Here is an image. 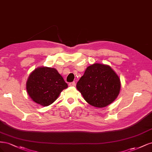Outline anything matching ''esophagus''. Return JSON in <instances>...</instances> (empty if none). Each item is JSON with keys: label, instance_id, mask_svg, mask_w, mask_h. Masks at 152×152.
<instances>
[{"label": "esophagus", "instance_id": "34e87169", "mask_svg": "<svg viewBox=\"0 0 152 152\" xmlns=\"http://www.w3.org/2000/svg\"><path fill=\"white\" fill-rule=\"evenodd\" d=\"M69 86H75V82H72L69 83Z\"/></svg>", "mask_w": 152, "mask_h": 152}]
</instances>
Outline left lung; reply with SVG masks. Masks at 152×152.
Masks as SVG:
<instances>
[{"label":"left lung","instance_id":"1","mask_svg":"<svg viewBox=\"0 0 152 152\" xmlns=\"http://www.w3.org/2000/svg\"><path fill=\"white\" fill-rule=\"evenodd\" d=\"M121 86L120 79L111 67L94 63L86 68L76 87L89 104L103 108L115 100Z\"/></svg>","mask_w":152,"mask_h":152}]
</instances>
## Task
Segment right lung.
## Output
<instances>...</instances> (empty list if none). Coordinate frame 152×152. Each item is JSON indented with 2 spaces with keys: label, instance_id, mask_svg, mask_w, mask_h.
<instances>
[{
  "label": "right lung",
  "instance_id": "add662e5",
  "mask_svg": "<svg viewBox=\"0 0 152 152\" xmlns=\"http://www.w3.org/2000/svg\"><path fill=\"white\" fill-rule=\"evenodd\" d=\"M26 87L34 102L47 107L56 100L68 84L56 69L41 66L30 73Z\"/></svg>",
  "mask_w": 152,
  "mask_h": 152
}]
</instances>
